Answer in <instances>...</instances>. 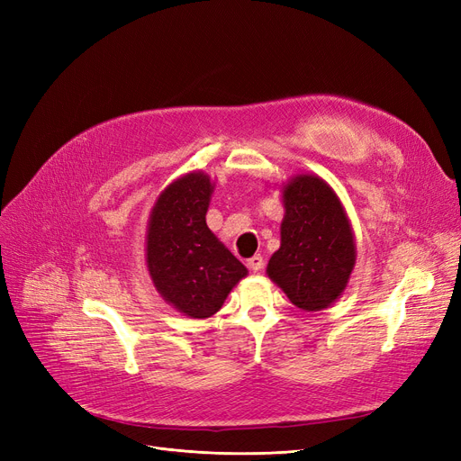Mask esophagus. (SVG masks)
I'll use <instances>...</instances> for the list:
<instances>
[{
  "mask_svg": "<svg viewBox=\"0 0 461 461\" xmlns=\"http://www.w3.org/2000/svg\"><path fill=\"white\" fill-rule=\"evenodd\" d=\"M247 266L252 272H260L264 268V258L260 255H255V257L247 260Z\"/></svg>",
  "mask_w": 461,
  "mask_h": 461,
  "instance_id": "esophagus-1",
  "label": "esophagus"
}]
</instances>
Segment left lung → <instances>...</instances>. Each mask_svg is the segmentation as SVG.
I'll return each mask as SVG.
<instances>
[{"label":"left lung","mask_w":461,"mask_h":461,"mask_svg":"<svg viewBox=\"0 0 461 461\" xmlns=\"http://www.w3.org/2000/svg\"><path fill=\"white\" fill-rule=\"evenodd\" d=\"M281 245L266 274L301 310L330 308L345 293L356 264L350 220L333 187L316 174L281 185Z\"/></svg>","instance_id":"obj_1"}]
</instances>
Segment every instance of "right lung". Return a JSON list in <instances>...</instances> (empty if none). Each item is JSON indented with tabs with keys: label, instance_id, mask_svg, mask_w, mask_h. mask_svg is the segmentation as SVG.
<instances>
[{
	"label": "right lung",
	"instance_id": "obj_1",
	"mask_svg": "<svg viewBox=\"0 0 461 461\" xmlns=\"http://www.w3.org/2000/svg\"><path fill=\"white\" fill-rule=\"evenodd\" d=\"M214 182L201 170L176 177L157 197L145 262L158 294L184 316L204 320L221 308L249 270L206 226Z\"/></svg>",
	"mask_w": 461,
	"mask_h": 461
}]
</instances>
